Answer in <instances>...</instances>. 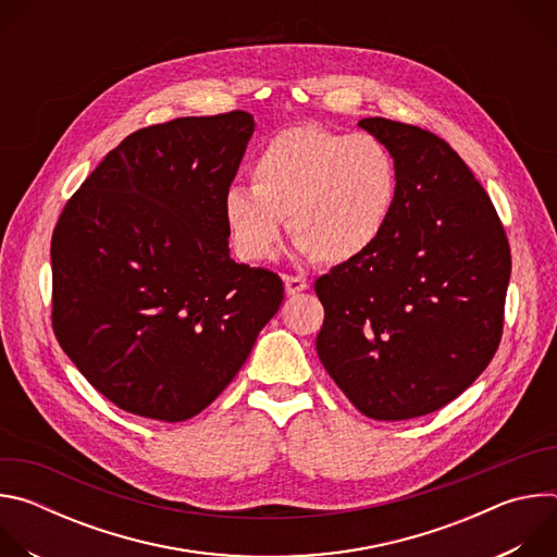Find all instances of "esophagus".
Returning a JSON list of instances; mask_svg holds the SVG:
<instances>
[{
	"instance_id": "esophagus-1",
	"label": "esophagus",
	"mask_w": 557,
	"mask_h": 557,
	"mask_svg": "<svg viewBox=\"0 0 557 557\" xmlns=\"http://www.w3.org/2000/svg\"><path fill=\"white\" fill-rule=\"evenodd\" d=\"M284 286H286V295H297L308 288V282L301 275H284Z\"/></svg>"
}]
</instances>
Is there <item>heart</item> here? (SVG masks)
I'll use <instances>...</instances> for the list:
<instances>
[{
	"instance_id": "1",
	"label": "heart",
	"mask_w": 557,
	"mask_h": 557,
	"mask_svg": "<svg viewBox=\"0 0 557 557\" xmlns=\"http://www.w3.org/2000/svg\"><path fill=\"white\" fill-rule=\"evenodd\" d=\"M396 200L399 168L376 136L295 125L256 156L251 187L226 189L222 215L237 256L249 262L273 258L286 220L301 253L342 264L379 243Z\"/></svg>"
}]
</instances>
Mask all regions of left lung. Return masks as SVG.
<instances>
[{
    "mask_svg": "<svg viewBox=\"0 0 557 557\" xmlns=\"http://www.w3.org/2000/svg\"><path fill=\"white\" fill-rule=\"evenodd\" d=\"M359 127L399 168V200L363 256L314 282L317 355L376 421L436 412L490 366L503 335L511 256L498 213L436 134L381 116Z\"/></svg>",
    "mask_w": 557,
    "mask_h": 557,
    "instance_id": "left-lung-1",
    "label": "left lung"
}]
</instances>
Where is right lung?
Listing matches in <instances>:
<instances>
[{
    "label": "right lung",
    "mask_w": 557,
    "mask_h": 557,
    "mask_svg": "<svg viewBox=\"0 0 557 557\" xmlns=\"http://www.w3.org/2000/svg\"><path fill=\"white\" fill-rule=\"evenodd\" d=\"M253 129L243 110L143 127L54 226V335L125 412L168 423L202 412L284 299L280 275L228 253L222 200Z\"/></svg>",
    "instance_id": "right-lung-1"
}]
</instances>
